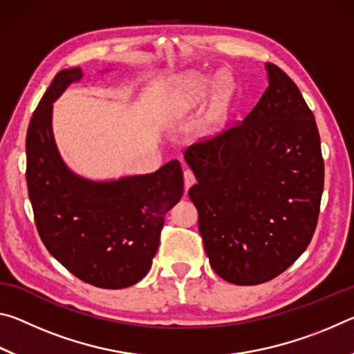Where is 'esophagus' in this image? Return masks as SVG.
<instances>
[{
    "label": "esophagus",
    "instance_id": "1",
    "mask_svg": "<svg viewBox=\"0 0 354 354\" xmlns=\"http://www.w3.org/2000/svg\"><path fill=\"white\" fill-rule=\"evenodd\" d=\"M194 184H195L194 173H192L190 170H184V187H185V192H187Z\"/></svg>",
    "mask_w": 354,
    "mask_h": 354
}]
</instances>
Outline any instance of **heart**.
I'll list each match as a JSON object with an SVG mask.
<instances>
[{
  "mask_svg": "<svg viewBox=\"0 0 354 354\" xmlns=\"http://www.w3.org/2000/svg\"><path fill=\"white\" fill-rule=\"evenodd\" d=\"M234 92V81L227 75H207L187 71L173 76L167 82L164 112L170 120H181L198 109L214 95L215 109H221Z\"/></svg>",
  "mask_w": 354,
  "mask_h": 354,
  "instance_id": "1",
  "label": "heart"
}]
</instances>
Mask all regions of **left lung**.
I'll return each mask as SVG.
<instances>
[{
  "label": "left lung",
  "mask_w": 354,
  "mask_h": 354,
  "mask_svg": "<svg viewBox=\"0 0 354 354\" xmlns=\"http://www.w3.org/2000/svg\"><path fill=\"white\" fill-rule=\"evenodd\" d=\"M266 70L268 87L243 122L184 154L209 262L237 286L273 279L306 250L325 178L314 113L283 70Z\"/></svg>",
  "instance_id": "left-lung-1"
}]
</instances>
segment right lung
<instances>
[{
	"mask_svg": "<svg viewBox=\"0 0 354 354\" xmlns=\"http://www.w3.org/2000/svg\"><path fill=\"white\" fill-rule=\"evenodd\" d=\"M82 76L80 67L59 71L32 113L26 134L28 194L51 256L88 284L123 289L151 267L165 214L183 196V170L170 160L154 173L107 181L71 170L53 134V103Z\"/></svg>",
	"mask_w": 354,
	"mask_h": 354,
	"instance_id": "right-lung-1",
	"label": "right lung"
}]
</instances>
